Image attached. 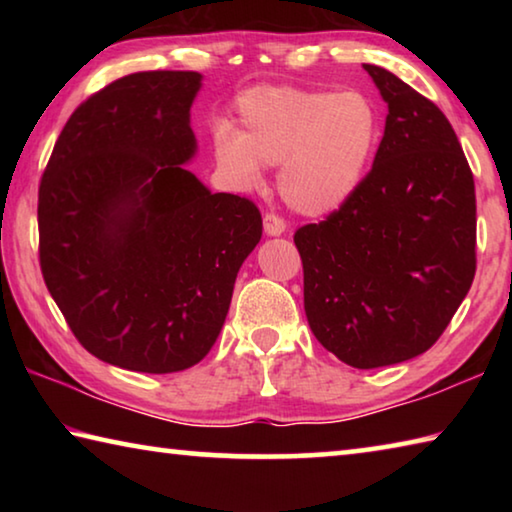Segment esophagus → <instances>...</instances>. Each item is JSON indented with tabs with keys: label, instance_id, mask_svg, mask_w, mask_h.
I'll use <instances>...</instances> for the list:
<instances>
[{
	"label": "esophagus",
	"instance_id": "34e87169",
	"mask_svg": "<svg viewBox=\"0 0 512 512\" xmlns=\"http://www.w3.org/2000/svg\"><path fill=\"white\" fill-rule=\"evenodd\" d=\"M284 230H287V225L280 219L277 214H266L264 216V232L268 237H280L284 235Z\"/></svg>",
	"mask_w": 512,
	"mask_h": 512
}]
</instances>
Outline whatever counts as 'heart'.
<instances>
[{
    "instance_id": "obj_1",
    "label": "heart",
    "mask_w": 512,
    "mask_h": 512,
    "mask_svg": "<svg viewBox=\"0 0 512 512\" xmlns=\"http://www.w3.org/2000/svg\"><path fill=\"white\" fill-rule=\"evenodd\" d=\"M379 137V110L359 90L257 85L239 94L237 131H216L214 160L244 192L262 185L264 167H277L282 201L323 219L357 196Z\"/></svg>"
}]
</instances>
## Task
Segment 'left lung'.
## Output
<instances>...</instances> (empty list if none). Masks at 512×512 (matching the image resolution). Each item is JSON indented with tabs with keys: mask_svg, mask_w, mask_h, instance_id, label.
I'll return each mask as SVG.
<instances>
[{
	"mask_svg": "<svg viewBox=\"0 0 512 512\" xmlns=\"http://www.w3.org/2000/svg\"><path fill=\"white\" fill-rule=\"evenodd\" d=\"M388 115L352 201L296 232L305 314L325 350L352 368L427 352L476 271L474 178L436 103L377 65H363Z\"/></svg>",
	"mask_w": 512,
	"mask_h": 512,
	"instance_id": "8db88e82",
	"label": "left lung"
}]
</instances>
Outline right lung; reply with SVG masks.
I'll use <instances>...</instances> for the list:
<instances>
[{
  "label": "right lung",
  "mask_w": 512,
  "mask_h": 512,
  "mask_svg": "<svg viewBox=\"0 0 512 512\" xmlns=\"http://www.w3.org/2000/svg\"><path fill=\"white\" fill-rule=\"evenodd\" d=\"M198 72H137L81 103L38 192L40 268L69 329L112 366H196L228 316L262 214L212 194L194 160Z\"/></svg>",
  "instance_id": "right-lung-1"
}]
</instances>
